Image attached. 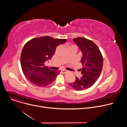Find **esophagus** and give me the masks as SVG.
I'll use <instances>...</instances> for the list:
<instances>
[{
  "label": "esophagus",
  "instance_id": "34e87169",
  "mask_svg": "<svg viewBox=\"0 0 127 127\" xmlns=\"http://www.w3.org/2000/svg\"><path fill=\"white\" fill-rule=\"evenodd\" d=\"M61 72H62V73L65 74V73H67V72H68V71H67V70H65V69H63V70H61Z\"/></svg>",
  "mask_w": 127,
  "mask_h": 127
}]
</instances>
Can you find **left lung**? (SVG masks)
<instances>
[{"instance_id": "obj_1", "label": "left lung", "mask_w": 127, "mask_h": 127, "mask_svg": "<svg viewBox=\"0 0 127 127\" xmlns=\"http://www.w3.org/2000/svg\"><path fill=\"white\" fill-rule=\"evenodd\" d=\"M83 53L80 69L82 76L76 77L73 83L69 85L76 90H82L92 86L99 77L103 67V56L97 45L92 40L78 37L73 39Z\"/></svg>"}]
</instances>
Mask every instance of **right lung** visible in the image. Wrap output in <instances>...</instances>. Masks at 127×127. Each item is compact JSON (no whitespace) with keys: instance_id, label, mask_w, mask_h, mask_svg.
<instances>
[{"instance_id":"1","label":"right lung","mask_w":127,"mask_h":127,"mask_svg":"<svg viewBox=\"0 0 127 127\" xmlns=\"http://www.w3.org/2000/svg\"><path fill=\"white\" fill-rule=\"evenodd\" d=\"M66 41L43 36L33 38L25 44L21 53V64L24 74L32 83L44 87L56 79L60 70H51L44 63L51 59L57 47Z\"/></svg>"}]
</instances>
